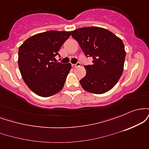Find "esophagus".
I'll return each instance as SVG.
<instances>
[{
  "instance_id": "1",
  "label": "esophagus",
  "mask_w": 149,
  "mask_h": 149,
  "mask_svg": "<svg viewBox=\"0 0 149 149\" xmlns=\"http://www.w3.org/2000/svg\"><path fill=\"white\" fill-rule=\"evenodd\" d=\"M71 66H72L73 68L78 67V66H80V63H77V64H71Z\"/></svg>"
}]
</instances>
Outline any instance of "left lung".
I'll list each match as a JSON object with an SVG mask.
<instances>
[{
    "instance_id": "1",
    "label": "left lung",
    "mask_w": 149,
    "mask_h": 149,
    "mask_svg": "<svg viewBox=\"0 0 149 149\" xmlns=\"http://www.w3.org/2000/svg\"><path fill=\"white\" fill-rule=\"evenodd\" d=\"M92 64L85 66L86 75L80 80L82 88L90 93H105L118 83L124 69L126 52L120 38L106 29L83 27L71 31Z\"/></svg>"
}]
</instances>
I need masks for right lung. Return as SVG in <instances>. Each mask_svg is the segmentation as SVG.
Returning a JSON list of instances; mask_svg holds the SVG:
<instances>
[{
  "mask_svg": "<svg viewBox=\"0 0 149 149\" xmlns=\"http://www.w3.org/2000/svg\"><path fill=\"white\" fill-rule=\"evenodd\" d=\"M70 31H49L32 36L19 46L18 65L24 83L34 93L47 97L61 91L71 64L54 62Z\"/></svg>",
  "mask_w": 149,
  "mask_h": 149,
  "instance_id": "obj_1",
  "label": "right lung"
}]
</instances>
